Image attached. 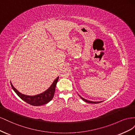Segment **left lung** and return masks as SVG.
I'll return each mask as SVG.
<instances>
[{
  "label": "left lung",
  "instance_id": "obj_1",
  "mask_svg": "<svg viewBox=\"0 0 135 135\" xmlns=\"http://www.w3.org/2000/svg\"><path fill=\"white\" fill-rule=\"evenodd\" d=\"M79 96H80V97L81 98V99H82L83 101H84L85 102H87V103H91V104H97V103H101L102 101H100V102H97V101H89V100H86V99H84V98H83V97H81L80 95H79Z\"/></svg>",
  "mask_w": 135,
  "mask_h": 135
}]
</instances>
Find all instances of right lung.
Here are the masks:
<instances>
[{"label": "right lung", "mask_w": 135, "mask_h": 135, "mask_svg": "<svg viewBox=\"0 0 135 135\" xmlns=\"http://www.w3.org/2000/svg\"><path fill=\"white\" fill-rule=\"evenodd\" d=\"M59 78V76H58L54 80L50 87L47 90L35 96H27L23 95V94H22L20 92H18L17 89L13 86V85H12L11 82V84L12 88L13 89V91L22 100L31 105L40 106L47 104L53 99V97L54 96L56 84L58 81Z\"/></svg>", "instance_id": "right-lung-1"}]
</instances>
